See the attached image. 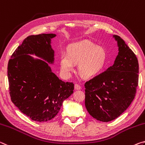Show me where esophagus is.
Returning a JSON list of instances; mask_svg holds the SVG:
<instances>
[{
    "instance_id": "1",
    "label": "esophagus",
    "mask_w": 145,
    "mask_h": 145,
    "mask_svg": "<svg viewBox=\"0 0 145 145\" xmlns=\"http://www.w3.org/2000/svg\"><path fill=\"white\" fill-rule=\"evenodd\" d=\"M74 89L76 90H80L82 89V87L80 85H78V84H75V85H74Z\"/></svg>"
}]
</instances>
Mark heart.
<instances>
[{"label":"heart","instance_id":"obj_1","mask_svg":"<svg viewBox=\"0 0 145 145\" xmlns=\"http://www.w3.org/2000/svg\"><path fill=\"white\" fill-rule=\"evenodd\" d=\"M106 54L102 47L89 41H82L71 45L68 53L63 52L60 56V68L62 74L69 76L78 65V71L84 78L93 77L101 72L106 62Z\"/></svg>","mask_w":145,"mask_h":145}]
</instances>
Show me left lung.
Here are the masks:
<instances>
[{
  "label": "left lung",
  "mask_w": 145,
  "mask_h": 145,
  "mask_svg": "<svg viewBox=\"0 0 145 145\" xmlns=\"http://www.w3.org/2000/svg\"><path fill=\"white\" fill-rule=\"evenodd\" d=\"M119 53L114 63L85 83V105L89 114L108 122L127 110L136 96L139 80L138 60L120 37L114 35Z\"/></svg>",
  "instance_id": "obj_1"
}]
</instances>
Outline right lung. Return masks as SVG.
Returning a JSON list of instances; mask_svg holds the SVG:
<instances>
[{
	"label": "right lung",
	"instance_id": "1",
	"mask_svg": "<svg viewBox=\"0 0 145 145\" xmlns=\"http://www.w3.org/2000/svg\"><path fill=\"white\" fill-rule=\"evenodd\" d=\"M55 34L31 35L14 51L8 65L11 99L23 114L35 121L51 120L63 101L73 93L74 84L64 82L52 72L46 61L34 60L35 54L49 63L54 61L51 40Z\"/></svg>",
	"mask_w": 145,
	"mask_h": 145
}]
</instances>
